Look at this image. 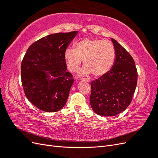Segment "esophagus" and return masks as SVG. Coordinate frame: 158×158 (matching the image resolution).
<instances>
[{"mask_svg":"<svg viewBox=\"0 0 158 158\" xmlns=\"http://www.w3.org/2000/svg\"><path fill=\"white\" fill-rule=\"evenodd\" d=\"M81 81H85V82H90V80L88 79V78H82V79H80Z\"/></svg>","mask_w":158,"mask_h":158,"instance_id":"34e87169","label":"esophagus"}]
</instances>
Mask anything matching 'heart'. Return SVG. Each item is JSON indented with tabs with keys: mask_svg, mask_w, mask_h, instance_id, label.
Returning a JSON list of instances; mask_svg holds the SVG:
<instances>
[{
	"mask_svg": "<svg viewBox=\"0 0 158 158\" xmlns=\"http://www.w3.org/2000/svg\"><path fill=\"white\" fill-rule=\"evenodd\" d=\"M64 59L71 72L77 70L84 60L85 65L80 70V75L92 73L95 76H101L107 73L113 66L115 49L109 41L85 38L76 44L75 49H66Z\"/></svg>",
	"mask_w": 158,
	"mask_h": 158,
	"instance_id": "obj_1",
	"label": "heart"
}]
</instances>
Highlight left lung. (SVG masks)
I'll return each mask as SVG.
<instances>
[{
    "instance_id": "1",
    "label": "left lung",
    "mask_w": 158,
    "mask_h": 158,
    "mask_svg": "<svg viewBox=\"0 0 158 158\" xmlns=\"http://www.w3.org/2000/svg\"><path fill=\"white\" fill-rule=\"evenodd\" d=\"M115 60L107 73L91 84L89 102L99 115L114 116L121 113L131 103L137 85L138 73L131 55L111 38Z\"/></svg>"
}]
</instances>
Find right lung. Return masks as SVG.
<instances>
[{
    "label": "right lung",
    "mask_w": 158,
    "mask_h": 158,
    "mask_svg": "<svg viewBox=\"0 0 158 158\" xmlns=\"http://www.w3.org/2000/svg\"><path fill=\"white\" fill-rule=\"evenodd\" d=\"M77 31L57 33L41 38L27 49L21 64V78L26 98L41 111L63 108L74 82L66 71L64 51Z\"/></svg>",
    "instance_id": "add662e5"
}]
</instances>
